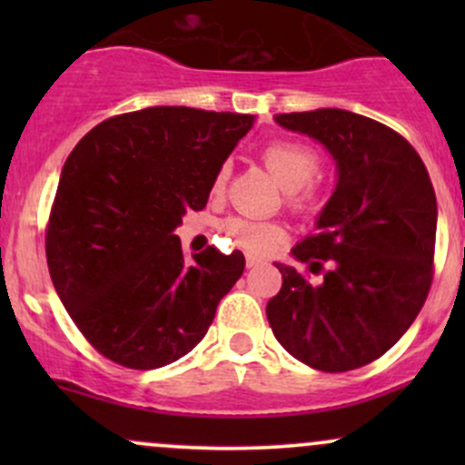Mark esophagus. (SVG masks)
I'll return each instance as SVG.
<instances>
[{
  "mask_svg": "<svg viewBox=\"0 0 465 465\" xmlns=\"http://www.w3.org/2000/svg\"><path fill=\"white\" fill-rule=\"evenodd\" d=\"M262 264V260L255 258V255H247V269H253V266Z\"/></svg>",
  "mask_w": 465,
  "mask_h": 465,
  "instance_id": "34e87169",
  "label": "esophagus"
}]
</instances>
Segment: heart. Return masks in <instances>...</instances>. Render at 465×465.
<instances>
[{
    "instance_id": "1",
    "label": "heart",
    "mask_w": 465,
    "mask_h": 465,
    "mask_svg": "<svg viewBox=\"0 0 465 465\" xmlns=\"http://www.w3.org/2000/svg\"><path fill=\"white\" fill-rule=\"evenodd\" d=\"M264 163L277 181L288 190V203L297 210H312L323 194V185L314 174L319 170V154L306 143L295 140H271L260 148ZM229 177V165L223 163L212 181V192L223 194ZM223 233L233 247L247 253H271L286 238V227L280 221L253 216H229L223 221Z\"/></svg>"
}]
</instances>
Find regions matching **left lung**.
I'll return each mask as SVG.
<instances>
[{
    "mask_svg": "<svg viewBox=\"0 0 465 465\" xmlns=\"http://www.w3.org/2000/svg\"><path fill=\"white\" fill-rule=\"evenodd\" d=\"M275 120L322 142L339 183L319 232L292 247L323 282L275 264L282 288L266 319L297 361L330 373L359 370L398 343L430 291L437 201L429 170L400 133L371 117L317 109Z\"/></svg>",
    "mask_w": 465,
    "mask_h": 465,
    "instance_id": "left-lung-1",
    "label": "left lung"
}]
</instances>
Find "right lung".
Wrapping results in <instances>:
<instances>
[{"instance_id": "add662e5", "label": "right lung", "mask_w": 465, "mask_h": 465, "mask_svg": "<svg viewBox=\"0 0 465 465\" xmlns=\"http://www.w3.org/2000/svg\"><path fill=\"white\" fill-rule=\"evenodd\" d=\"M251 115L151 106L100 122L69 153L45 229L63 306L94 350L157 370L201 343L244 271L240 251L185 262L174 229L207 205Z\"/></svg>"}]
</instances>
